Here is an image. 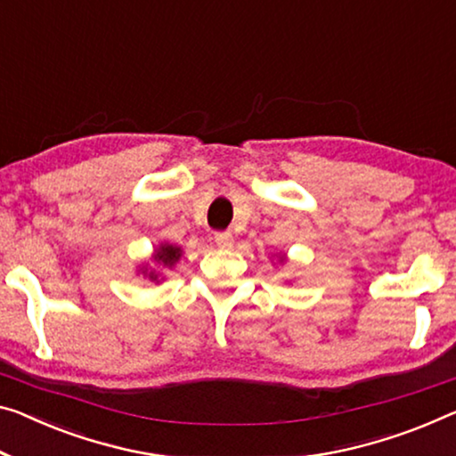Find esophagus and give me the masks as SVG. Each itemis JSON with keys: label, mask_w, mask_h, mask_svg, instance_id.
I'll return each instance as SVG.
<instances>
[{"label": "esophagus", "mask_w": 456, "mask_h": 456, "mask_svg": "<svg viewBox=\"0 0 456 456\" xmlns=\"http://www.w3.org/2000/svg\"><path fill=\"white\" fill-rule=\"evenodd\" d=\"M214 240L220 248H230L234 244V236H232V232H228V230H224V232L214 234Z\"/></svg>", "instance_id": "esophagus-1"}]
</instances>
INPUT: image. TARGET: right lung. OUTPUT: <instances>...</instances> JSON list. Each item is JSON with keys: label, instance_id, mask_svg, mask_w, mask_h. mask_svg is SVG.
<instances>
[{"label": "right lung", "instance_id": "obj_1", "mask_svg": "<svg viewBox=\"0 0 456 456\" xmlns=\"http://www.w3.org/2000/svg\"><path fill=\"white\" fill-rule=\"evenodd\" d=\"M179 256H181V250L177 247H173V244H163V247L157 250L155 261L159 265H163V267H171V265L179 261ZM149 277L152 279V281H157V275L152 271L149 273Z\"/></svg>", "mask_w": 456, "mask_h": 456}]
</instances>
